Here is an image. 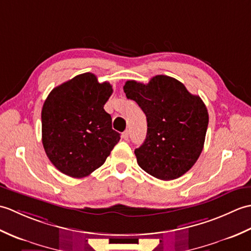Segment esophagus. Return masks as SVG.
<instances>
[{
	"label": "esophagus",
	"instance_id": "34e87169",
	"mask_svg": "<svg viewBox=\"0 0 251 251\" xmlns=\"http://www.w3.org/2000/svg\"><path fill=\"white\" fill-rule=\"evenodd\" d=\"M128 137H129V130L126 129V130L122 134V138H123V139L127 140V139H128Z\"/></svg>",
	"mask_w": 251,
	"mask_h": 251
}]
</instances>
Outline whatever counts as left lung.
Returning a JSON list of instances; mask_svg holds the SVG:
<instances>
[{
    "mask_svg": "<svg viewBox=\"0 0 251 251\" xmlns=\"http://www.w3.org/2000/svg\"><path fill=\"white\" fill-rule=\"evenodd\" d=\"M124 92L147 116L146 140L135 150L138 165L165 181L189 172L204 148L209 121L200 96L167 75L154 76L148 84L127 81Z\"/></svg>",
    "mask_w": 251,
    "mask_h": 251,
    "instance_id": "left-lung-1",
    "label": "left lung"
}]
</instances>
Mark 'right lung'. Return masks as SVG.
I'll return each mask as SVG.
<instances>
[{"label":"right lung","instance_id":"1","mask_svg":"<svg viewBox=\"0 0 251 251\" xmlns=\"http://www.w3.org/2000/svg\"><path fill=\"white\" fill-rule=\"evenodd\" d=\"M113 93L83 73L55 87L42 109V142L52 165L72 178H83L103 165L121 137L112 129L103 105Z\"/></svg>","mask_w":251,"mask_h":251}]
</instances>
